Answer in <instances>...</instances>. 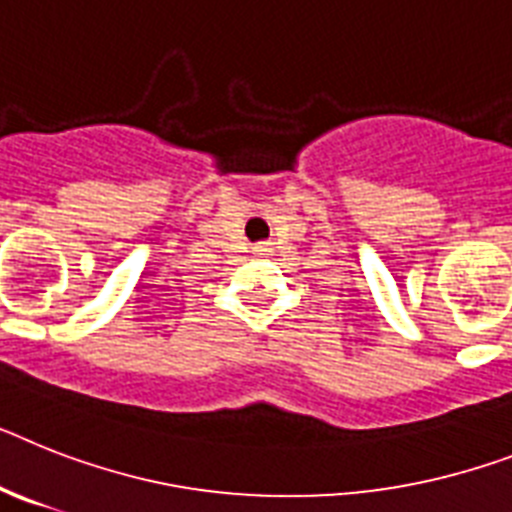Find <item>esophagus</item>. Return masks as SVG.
I'll return each instance as SVG.
<instances>
[{
	"label": "esophagus",
	"instance_id": "1",
	"mask_svg": "<svg viewBox=\"0 0 512 512\" xmlns=\"http://www.w3.org/2000/svg\"><path fill=\"white\" fill-rule=\"evenodd\" d=\"M256 251H259V253H264V251H266V246H259V248H256Z\"/></svg>",
	"mask_w": 512,
	"mask_h": 512
}]
</instances>
